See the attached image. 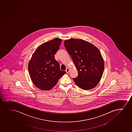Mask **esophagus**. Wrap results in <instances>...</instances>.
I'll return each instance as SVG.
<instances>
[{
	"label": "esophagus",
	"mask_w": 132,
	"mask_h": 132,
	"mask_svg": "<svg viewBox=\"0 0 132 132\" xmlns=\"http://www.w3.org/2000/svg\"><path fill=\"white\" fill-rule=\"evenodd\" d=\"M65 71L66 72V73H68L69 72V71H70V70H69V69L68 68H66V69L65 70Z\"/></svg>",
	"instance_id": "obj_1"
}]
</instances>
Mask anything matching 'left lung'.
Instances as JSON below:
<instances>
[{"label":"left lung","mask_w":132,"mask_h":132,"mask_svg":"<svg viewBox=\"0 0 132 132\" xmlns=\"http://www.w3.org/2000/svg\"><path fill=\"white\" fill-rule=\"evenodd\" d=\"M78 72L72 79L82 89L94 88L103 73L104 62L101 53L93 44L81 39H70L64 42Z\"/></svg>","instance_id":"1"}]
</instances>
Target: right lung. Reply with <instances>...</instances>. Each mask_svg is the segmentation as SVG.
<instances>
[{"mask_svg": "<svg viewBox=\"0 0 132 132\" xmlns=\"http://www.w3.org/2000/svg\"><path fill=\"white\" fill-rule=\"evenodd\" d=\"M61 42V39L56 38L43 44L35 50L29 61L30 77L35 86L40 90L53 88L66 73L60 70L59 63L55 59Z\"/></svg>", "mask_w": 132, "mask_h": 132, "instance_id": "1", "label": "right lung"}]
</instances>
